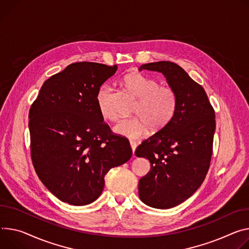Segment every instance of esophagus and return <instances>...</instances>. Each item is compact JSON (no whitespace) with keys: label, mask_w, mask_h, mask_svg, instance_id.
I'll return each instance as SVG.
<instances>
[{"label":"esophagus","mask_w":249,"mask_h":249,"mask_svg":"<svg viewBox=\"0 0 249 249\" xmlns=\"http://www.w3.org/2000/svg\"><path fill=\"white\" fill-rule=\"evenodd\" d=\"M130 146H131V149H132V152H133V155H134L135 150H136V147H137V144L134 143V142H130Z\"/></svg>","instance_id":"esophagus-1"}]
</instances>
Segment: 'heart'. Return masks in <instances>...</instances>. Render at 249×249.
Here are the masks:
<instances>
[{
	"label": "heart",
	"mask_w": 249,
	"mask_h": 249,
	"mask_svg": "<svg viewBox=\"0 0 249 249\" xmlns=\"http://www.w3.org/2000/svg\"><path fill=\"white\" fill-rule=\"evenodd\" d=\"M122 85L127 91L138 99L134 118L121 119L113 132L118 136L136 140L148 132L162 129L172 119L176 109V95L168 86H159L157 80L139 72L125 75ZM111 88L102 85L96 94V103L101 116L106 120H114L116 115L110 106Z\"/></svg>",
	"instance_id": "b5f03b06"
}]
</instances>
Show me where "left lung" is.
I'll return each mask as SVG.
<instances>
[{"mask_svg":"<svg viewBox=\"0 0 249 249\" xmlns=\"http://www.w3.org/2000/svg\"><path fill=\"white\" fill-rule=\"evenodd\" d=\"M162 73L176 95L172 119L135 151L150 172L139 180V197L155 209H171L189 198L210 168L215 131L214 110L201 85L171 61L143 64L139 71Z\"/></svg>","mask_w":249,"mask_h":249,"instance_id":"1","label":"left lung"}]
</instances>
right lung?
<instances>
[{"instance_id": "1", "label": "right lung", "mask_w": 249, "mask_h": 249, "mask_svg": "<svg viewBox=\"0 0 249 249\" xmlns=\"http://www.w3.org/2000/svg\"><path fill=\"white\" fill-rule=\"evenodd\" d=\"M117 65L75 62L43 82L29 113L31 155L47 189L63 202L85 206L104 189L111 168L130 160L129 141L112 135L96 103Z\"/></svg>"}]
</instances>
